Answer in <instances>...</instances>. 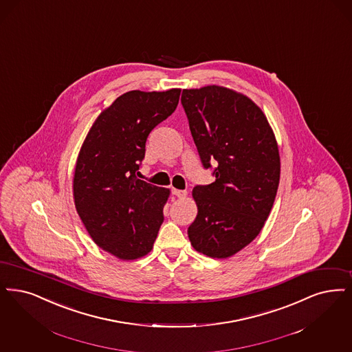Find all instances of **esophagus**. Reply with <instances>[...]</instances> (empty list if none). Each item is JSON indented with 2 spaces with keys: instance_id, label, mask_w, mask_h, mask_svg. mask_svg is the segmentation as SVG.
<instances>
[{
  "instance_id": "obj_1",
  "label": "esophagus",
  "mask_w": 352,
  "mask_h": 352,
  "mask_svg": "<svg viewBox=\"0 0 352 352\" xmlns=\"http://www.w3.org/2000/svg\"><path fill=\"white\" fill-rule=\"evenodd\" d=\"M171 194H173L174 197L183 199V197H186V195H187V191H186V190H177V188H173V190H171Z\"/></svg>"
}]
</instances>
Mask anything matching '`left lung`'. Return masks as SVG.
I'll return each instance as SVG.
<instances>
[{
    "label": "left lung",
    "instance_id": "8db88e82",
    "mask_svg": "<svg viewBox=\"0 0 352 352\" xmlns=\"http://www.w3.org/2000/svg\"><path fill=\"white\" fill-rule=\"evenodd\" d=\"M184 113L204 169L214 182L195 186L192 248L211 258L232 256L262 230L280 179L278 142L266 115L243 94L210 85L182 91Z\"/></svg>",
    "mask_w": 352,
    "mask_h": 352
}]
</instances>
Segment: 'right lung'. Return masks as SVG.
I'll return each instance as SVG.
<instances>
[{
	"mask_svg": "<svg viewBox=\"0 0 352 352\" xmlns=\"http://www.w3.org/2000/svg\"><path fill=\"white\" fill-rule=\"evenodd\" d=\"M181 89L132 90L118 97L90 128L73 177L76 210L93 241L122 261L153 249L169 188L136 174L151 131L175 111Z\"/></svg>",
	"mask_w": 352,
	"mask_h": 352,
	"instance_id": "1",
	"label": "right lung"
}]
</instances>
